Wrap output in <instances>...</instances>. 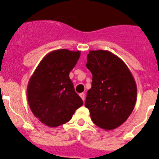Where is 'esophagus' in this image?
<instances>
[{"mask_svg": "<svg viewBox=\"0 0 159 159\" xmlns=\"http://www.w3.org/2000/svg\"><path fill=\"white\" fill-rule=\"evenodd\" d=\"M80 96L81 97V99H83V101L85 100V94H84V93H80Z\"/></svg>", "mask_w": 159, "mask_h": 159, "instance_id": "34e87169", "label": "esophagus"}]
</instances>
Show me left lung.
I'll return each instance as SVG.
<instances>
[{"label": "left lung", "mask_w": 159, "mask_h": 159, "mask_svg": "<svg viewBox=\"0 0 159 159\" xmlns=\"http://www.w3.org/2000/svg\"><path fill=\"white\" fill-rule=\"evenodd\" d=\"M86 66L92 74L85 101L91 119L104 130L117 128L134 110L137 99L134 77L123 60L109 51H89Z\"/></svg>", "instance_id": "left-lung-1"}]
</instances>
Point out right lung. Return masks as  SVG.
Returning a JSON list of instances; mask_svg holds the SVG:
<instances>
[{"mask_svg":"<svg viewBox=\"0 0 159 159\" xmlns=\"http://www.w3.org/2000/svg\"><path fill=\"white\" fill-rule=\"evenodd\" d=\"M80 57V51L58 49L42 59L29 79L27 97L35 116L48 127L68 122L83 105L69 73Z\"/></svg>","mask_w":159,"mask_h":159,"instance_id":"add662e5","label":"right lung"}]
</instances>
